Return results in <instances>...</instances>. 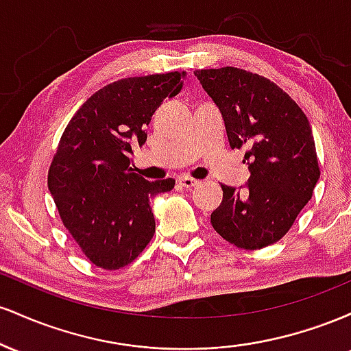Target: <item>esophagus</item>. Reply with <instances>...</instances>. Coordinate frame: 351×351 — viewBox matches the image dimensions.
Returning <instances> with one entry per match:
<instances>
[{
    "mask_svg": "<svg viewBox=\"0 0 351 351\" xmlns=\"http://www.w3.org/2000/svg\"><path fill=\"white\" fill-rule=\"evenodd\" d=\"M178 183L184 188H193V186H196V184H198V180L189 178V176H181V178L178 180Z\"/></svg>",
    "mask_w": 351,
    "mask_h": 351,
    "instance_id": "obj_1",
    "label": "esophagus"
}]
</instances>
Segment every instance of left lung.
I'll return each instance as SVG.
<instances>
[{
	"instance_id": "obj_1",
	"label": "left lung",
	"mask_w": 351,
	"mask_h": 351,
	"mask_svg": "<svg viewBox=\"0 0 351 351\" xmlns=\"http://www.w3.org/2000/svg\"><path fill=\"white\" fill-rule=\"evenodd\" d=\"M219 108L231 148L245 147L249 180L223 188L211 213L219 236L241 249L280 239L312 198L320 170L312 127L302 108L263 75L237 69L195 71Z\"/></svg>"
}]
</instances>
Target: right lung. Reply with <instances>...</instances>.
<instances>
[{
    "label": "right lung",
    "instance_id": "right-lung-1",
    "mask_svg": "<svg viewBox=\"0 0 351 351\" xmlns=\"http://www.w3.org/2000/svg\"><path fill=\"white\" fill-rule=\"evenodd\" d=\"M180 72L128 77L90 95L64 130L47 186L64 226L87 259L115 271L138 257L155 234L150 199L175 180L148 181L132 168L145 128L181 90Z\"/></svg>",
    "mask_w": 351,
    "mask_h": 351
}]
</instances>
